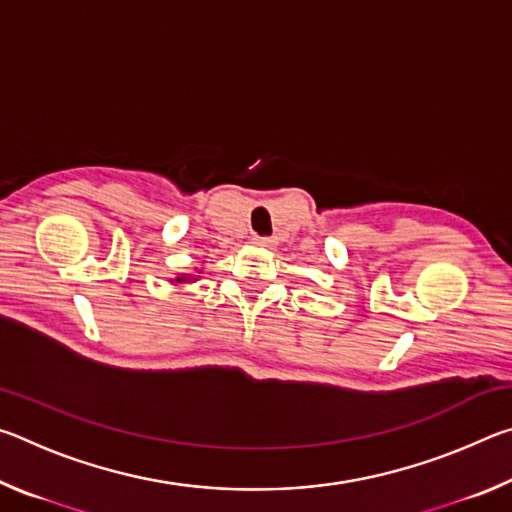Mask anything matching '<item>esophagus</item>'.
I'll use <instances>...</instances> for the list:
<instances>
[{
  "label": "esophagus",
  "instance_id": "obj_1",
  "mask_svg": "<svg viewBox=\"0 0 512 512\" xmlns=\"http://www.w3.org/2000/svg\"><path fill=\"white\" fill-rule=\"evenodd\" d=\"M255 244L257 246H264V248H271L273 246V239L271 237H255Z\"/></svg>",
  "mask_w": 512,
  "mask_h": 512
}]
</instances>
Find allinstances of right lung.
<instances>
[{"label":"right lung","instance_id":"obj_1","mask_svg":"<svg viewBox=\"0 0 512 512\" xmlns=\"http://www.w3.org/2000/svg\"><path fill=\"white\" fill-rule=\"evenodd\" d=\"M178 282H183V277H178Z\"/></svg>","mask_w":512,"mask_h":512}]
</instances>
